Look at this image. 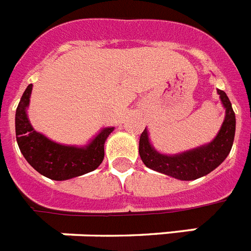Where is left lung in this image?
Wrapping results in <instances>:
<instances>
[{"instance_id": "left-lung-1", "label": "left lung", "mask_w": 251, "mask_h": 251, "mask_svg": "<svg viewBox=\"0 0 251 251\" xmlns=\"http://www.w3.org/2000/svg\"><path fill=\"white\" fill-rule=\"evenodd\" d=\"M218 94L226 110V116L214 140L182 153L163 154L150 142L149 132L145 128L140 136L138 153L146 167L177 180L189 181L206 176L223 163L233 145L236 116L226 92L218 89Z\"/></svg>"}]
</instances>
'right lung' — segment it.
<instances>
[{
	"label": "right lung",
	"instance_id": "right-lung-1",
	"mask_svg": "<svg viewBox=\"0 0 251 251\" xmlns=\"http://www.w3.org/2000/svg\"><path fill=\"white\" fill-rule=\"evenodd\" d=\"M32 84L24 91L15 113L17 142L23 157L36 171L51 180L63 181L94 171L105 157V142L114 127L102 128L87 145L59 144L32 127L27 109Z\"/></svg>",
	"mask_w": 251,
	"mask_h": 251
}]
</instances>
